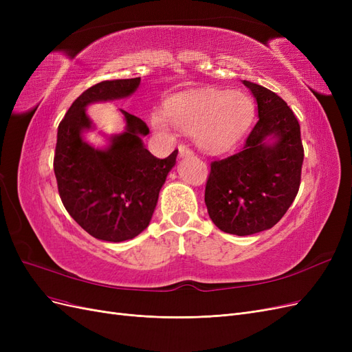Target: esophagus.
I'll return each instance as SVG.
<instances>
[{
    "label": "esophagus",
    "mask_w": 352,
    "mask_h": 352,
    "mask_svg": "<svg viewBox=\"0 0 352 352\" xmlns=\"http://www.w3.org/2000/svg\"><path fill=\"white\" fill-rule=\"evenodd\" d=\"M194 154V151L190 150V148H188L186 145H179V155L180 157H186V155H192Z\"/></svg>",
    "instance_id": "34e87169"
}]
</instances>
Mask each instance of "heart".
I'll return each mask as SVG.
<instances>
[{"label":"heart","mask_w":352,"mask_h":352,"mask_svg":"<svg viewBox=\"0 0 352 352\" xmlns=\"http://www.w3.org/2000/svg\"><path fill=\"white\" fill-rule=\"evenodd\" d=\"M167 118L151 114V126L163 135H172L173 124L192 132L202 151L220 154L235 146L252 123L255 105L241 91L201 89L177 94L164 104Z\"/></svg>","instance_id":"obj_1"}]
</instances>
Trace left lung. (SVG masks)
<instances>
[{"instance_id": "obj_1", "label": "left lung", "mask_w": 352, "mask_h": 352, "mask_svg": "<svg viewBox=\"0 0 352 352\" xmlns=\"http://www.w3.org/2000/svg\"><path fill=\"white\" fill-rule=\"evenodd\" d=\"M258 104V122L242 151L210 164L206 206L214 225L245 236L267 230L291 207L301 184L300 123L278 94L243 80ZM269 137L275 142L267 144Z\"/></svg>"}]
</instances>
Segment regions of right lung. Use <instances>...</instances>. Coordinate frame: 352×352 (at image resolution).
<instances>
[{"label": "right lung", "mask_w": 352, "mask_h": 352, "mask_svg": "<svg viewBox=\"0 0 352 352\" xmlns=\"http://www.w3.org/2000/svg\"><path fill=\"white\" fill-rule=\"evenodd\" d=\"M141 78L104 80L82 92L58 124L54 173L63 206L78 225L101 241L132 239L150 225L160 189L176 163L177 150L157 158L141 135L146 123L122 110L126 131L111 138L107 150H95L82 140L89 129L85 107L91 102L129 97Z\"/></svg>", "instance_id": "1"}]
</instances>
